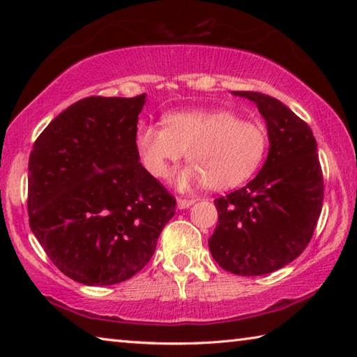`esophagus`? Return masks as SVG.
Instances as JSON below:
<instances>
[{"instance_id": "1", "label": "esophagus", "mask_w": 357, "mask_h": 357, "mask_svg": "<svg viewBox=\"0 0 357 357\" xmlns=\"http://www.w3.org/2000/svg\"><path fill=\"white\" fill-rule=\"evenodd\" d=\"M193 203H195V200H193V198H178V208L179 209L190 208Z\"/></svg>"}]
</instances>
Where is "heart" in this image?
<instances>
[{
	"instance_id": "obj_1",
	"label": "heart",
	"mask_w": 357,
	"mask_h": 357,
	"mask_svg": "<svg viewBox=\"0 0 357 357\" xmlns=\"http://www.w3.org/2000/svg\"><path fill=\"white\" fill-rule=\"evenodd\" d=\"M165 126L140 124L135 146L146 170L162 178L187 153L190 165L173 174L179 190L206 183L223 190L253 176L268 149V132L228 110H183L165 114Z\"/></svg>"
}]
</instances>
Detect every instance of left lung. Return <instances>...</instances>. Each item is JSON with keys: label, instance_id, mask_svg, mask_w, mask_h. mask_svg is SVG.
<instances>
[{"label": "left lung", "instance_id": "1", "mask_svg": "<svg viewBox=\"0 0 357 357\" xmlns=\"http://www.w3.org/2000/svg\"><path fill=\"white\" fill-rule=\"evenodd\" d=\"M255 102L266 121L269 153L249 184L215 198L219 223L211 255L238 275H264L298 258L310 243L323 206V173L312 129L280 100L233 91Z\"/></svg>", "mask_w": 357, "mask_h": 357}]
</instances>
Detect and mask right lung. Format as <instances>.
Wrapping results in <instances>:
<instances>
[{
  "mask_svg": "<svg viewBox=\"0 0 357 357\" xmlns=\"http://www.w3.org/2000/svg\"><path fill=\"white\" fill-rule=\"evenodd\" d=\"M137 98L93 96L47 126L28 164L29 227L63 274L114 285L144 268L176 200L135 146Z\"/></svg>",
  "mask_w": 357,
  "mask_h": 357,
  "instance_id": "obj_1",
  "label": "right lung"
}]
</instances>
